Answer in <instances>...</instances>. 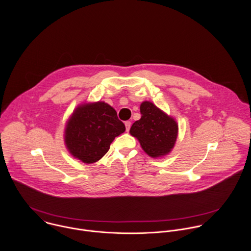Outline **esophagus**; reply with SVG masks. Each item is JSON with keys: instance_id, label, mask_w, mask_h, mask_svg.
Here are the masks:
<instances>
[{"instance_id": "esophagus-1", "label": "esophagus", "mask_w": 251, "mask_h": 251, "mask_svg": "<svg viewBox=\"0 0 251 251\" xmlns=\"http://www.w3.org/2000/svg\"><path fill=\"white\" fill-rule=\"evenodd\" d=\"M125 125H126V131H128V130L130 129V126H131V123H130L129 121H126V122L125 123Z\"/></svg>"}]
</instances>
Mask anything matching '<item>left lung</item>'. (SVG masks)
I'll return each instance as SVG.
<instances>
[{"label":"left lung","mask_w":251,"mask_h":251,"mask_svg":"<svg viewBox=\"0 0 251 251\" xmlns=\"http://www.w3.org/2000/svg\"><path fill=\"white\" fill-rule=\"evenodd\" d=\"M140 112L141 119L133 123L130 134L139 140L144 151L151 157L170 152L178 136L176 121L150 101H144Z\"/></svg>","instance_id":"left-lung-1"}]
</instances>
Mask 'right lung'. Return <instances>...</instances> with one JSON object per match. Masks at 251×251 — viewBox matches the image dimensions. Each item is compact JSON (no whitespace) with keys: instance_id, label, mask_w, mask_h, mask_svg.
<instances>
[{"instance_id":"obj_1","label":"right lung","mask_w":251,"mask_h":251,"mask_svg":"<svg viewBox=\"0 0 251 251\" xmlns=\"http://www.w3.org/2000/svg\"><path fill=\"white\" fill-rule=\"evenodd\" d=\"M125 130L116 110L99 101L76 108L67 125L65 140L74 157L94 163L107 152L115 137Z\"/></svg>"}]
</instances>
